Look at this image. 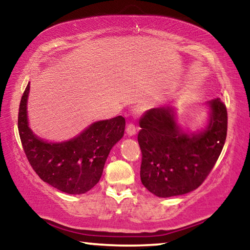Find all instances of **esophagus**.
<instances>
[{
  "mask_svg": "<svg viewBox=\"0 0 250 250\" xmlns=\"http://www.w3.org/2000/svg\"><path fill=\"white\" fill-rule=\"evenodd\" d=\"M125 131H126V134H128L129 137H133V135H135V133H137V129H135L134 125H132V124L128 125Z\"/></svg>",
  "mask_w": 250,
  "mask_h": 250,
  "instance_id": "1",
  "label": "esophagus"
}]
</instances>
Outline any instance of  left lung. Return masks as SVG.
<instances>
[{
    "label": "left lung",
    "instance_id": "8db88e82",
    "mask_svg": "<svg viewBox=\"0 0 250 250\" xmlns=\"http://www.w3.org/2000/svg\"><path fill=\"white\" fill-rule=\"evenodd\" d=\"M207 122L191 131L177 122L175 107L146 111L140 120L138 142L142 152L140 177L159 197L196 189L218 159L227 134V111L221 99L206 103Z\"/></svg>",
    "mask_w": 250,
    "mask_h": 250
}]
</instances>
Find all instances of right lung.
I'll list each match as a JSON object with an SVG mask.
<instances>
[{
  "instance_id": "right-lung-1",
  "label": "right lung",
  "mask_w": 250,
  "mask_h": 250,
  "mask_svg": "<svg viewBox=\"0 0 250 250\" xmlns=\"http://www.w3.org/2000/svg\"><path fill=\"white\" fill-rule=\"evenodd\" d=\"M29 88L28 83L21 99L18 122L29 164L42 180L59 191L73 195L87 193L99 182L110 151L124 137L125 118L96 121L68 140L47 141L29 126Z\"/></svg>"
}]
</instances>
